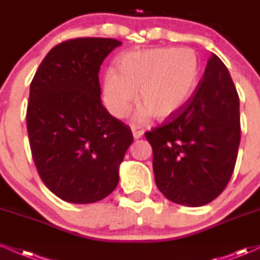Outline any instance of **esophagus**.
<instances>
[{
    "label": "esophagus",
    "instance_id": "34e87169",
    "mask_svg": "<svg viewBox=\"0 0 260 260\" xmlns=\"http://www.w3.org/2000/svg\"><path fill=\"white\" fill-rule=\"evenodd\" d=\"M132 132H133L134 139H139L140 137H142L143 134H144V131L140 129L139 127H132Z\"/></svg>",
    "mask_w": 260,
    "mask_h": 260
}]
</instances>
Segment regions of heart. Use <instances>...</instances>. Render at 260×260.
I'll return each mask as SVG.
<instances>
[{
  "instance_id": "1",
  "label": "heart",
  "mask_w": 260,
  "mask_h": 260,
  "mask_svg": "<svg viewBox=\"0 0 260 260\" xmlns=\"http://www.w3.org/2000/svg\"><path fill=\"white\" fill-rule=\"evenodd\" d=\"M117 66L118 71L107 68L104 74V105L115 117H124L138 90L137 122L153 115L165 120L180 111L194 94L201 72L198 55L187 47L128 51L117 58Z\"/></svg>"
}]
</instances>
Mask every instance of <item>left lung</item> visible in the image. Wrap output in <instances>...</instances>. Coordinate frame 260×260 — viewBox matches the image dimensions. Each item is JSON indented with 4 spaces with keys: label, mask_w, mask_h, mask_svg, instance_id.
Masks as SVG:
<instances>
[{
    "label": "left lung",
    "mask_w": 260,
    "mask_h": 260,
    "mask_svg": "<svg viewBox=\"0 0 260 260\" xmlns=\"http://www.w3.org/2000/svg\"><path fill=\"white\" fill-rule=\"evenodd\" d=\"M145 137L155 182L166 198L202 207L221 194L241 139L240 99L221 59L213 53L190 100Z\"/></svg>",
    "instance_id": "left-lung-1"
}]
</instances>
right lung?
Segmentation results:
<instances>
[{"mask_svg": "<svg viewBox=\"0 0 260 260\" xmlns=\"http://www.w3.org/2000/svg\"><path fill=\"white\" fill-rule=\"evenodd\" d=\"M121 44L105 38L58 44L30 84L26 127L32 159L44 183L64 202L95 203L118 184L133 136L101 104L99 72Z\"/></svg>", "mask_w": 260, "mask_h": 260, "instance_id": "obj_1", "label": "right lung"}]
</instances>
